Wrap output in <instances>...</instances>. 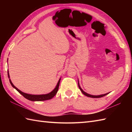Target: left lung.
Returning <instances> with one entry per match:
<instances>
[{
  "mask_svg": "<svg viewBox=\"0 0 132 132\" xmlns=\"http://www.w3.org/2000/svg\"><path fill=\"white\" fill-rule=\"evenodd\" d=\"M78 86H79V89H80V91H82V93L85 95H86V96H88V97H93V98H99V97H103V96H105L106 95H107V94H108L109 93H107V94H103V95H98V96H95V95H89V94H88L87 93H86V92H85V91H83V89L80 88V86H79V82H78Z\"/></svg>",
  "mask_w": 132,
  "mask_h": 132,
  "instance_id": "obj_1",
  "label": "left lung"
}]
</instances>
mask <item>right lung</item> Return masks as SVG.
I'll use <instances>...</instances> for the list:
<instances>
[{"label": "right lung", "mask_w": 132, "mask_h": 132, "mask_svg": "<svg viewBox=\"0 0 132 132\" xmlns=\"http://www.w3.org/2000/svg\"><path fill=\"white\" fill-rule=\"evenodd\" d=\"M8 78H10V75H9V73H8ZM60 80H61V79H60V80H59L57 85V86H56L55 88L54 89V90H53L51 92H50V93L47 94H45V95H30V94L24 93V92L21 91L20 90H19L18 88H17L16 87L13 85L12 82H11V80H10V82L13 87L15 88L16 90L19 92L20 94L23 95V96L25 98H26L27 99L29 100L30 101H44V100H49V99H52V98L56 95V94L57 93V91L58 90V88H59V86H60Z\"/></svg>", "instance_id": "add662e5"}]
</instances>
